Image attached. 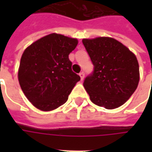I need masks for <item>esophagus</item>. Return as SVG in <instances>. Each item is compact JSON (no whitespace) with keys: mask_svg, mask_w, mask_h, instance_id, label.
<instances>
[{"mask_svg":"<svg viewBox=\"0 0 152 152\" xmlns=\"http://www.w3.org/2000/svg\"><path fill=\"white\" fill-rule=\"evenodd\" d=\"M79 76H80V79H81V80H84V78H85V72H80Z\"/></svg>","mask_w":152,"mask_h":152,"instance_id":"esophagus-1","label":"esophagus"}]
</instances>
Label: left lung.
Wrapping results in <instances>:
<instances>
[{
  "instance_id": "obj_1",
  "label": "left lung",
  "mask_w": 152,
  "mask_h": 152,
  "mask_svg": "<svg viewBox=\"0 0 152 152\" xmlns=\"http://www.w3.org/2000/svg\"><path fill=\"white\" fill-rule=\"evenodd\" d=\"M94 64V72L84 80V87L94 104L117 108L129 99L139 81L136 56L120 41L111 37L83 39Z\"/></svg>"
}]
</instances>
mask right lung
Wrapping results in <instances>:
<instances>
[{"label": "right lung", "instance_id": "obj_1", "mask_svg": "<svg viewBox=\"0 0 152 152\" xmlns=\"http://www.w3.org/2000/svg\"><path fill=\"white\" fill-rule=\"evenodd\" d=\"M78 40L63 35H47L24 50L22 55L18 81L32 105L48 112L58 108L68 99L80 77L72 70L68 55Z\"/></svg>", "mask_w": 152, "mask_h": 152}]
</instances>
